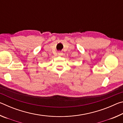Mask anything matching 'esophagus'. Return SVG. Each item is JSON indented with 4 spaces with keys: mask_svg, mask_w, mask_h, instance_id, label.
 I'll use <instances>...</instances> for the list:
<instances>
[{
    "mask_svg": "<svg viewBox=\"0 0 123 123\" xmlns=\"http://www.w3.org/2000/svg\"><path fill=\"white\" fill-rule=\"evenodd\" d=\"M58 55H59V56H62V55H63V53H58Z\"/></svg>",
    "mask_w": 123,
    "mask_h": 123,
    "instance_id": "1",
    "label": "esophagus"
}]
</instances>
